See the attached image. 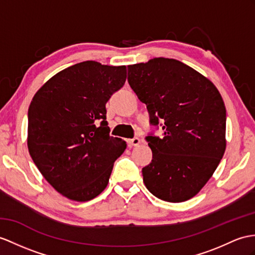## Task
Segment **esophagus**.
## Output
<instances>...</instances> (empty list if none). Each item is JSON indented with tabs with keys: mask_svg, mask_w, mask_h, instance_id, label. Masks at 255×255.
I'll list each match as a JSON object with an SVG mask.
<instances>
[{
	"mask_svg": "<svg viewBox=\"0 0 255 255\" xmlns=\"http://www.w3.org/2000/svg\"><path fill=\"white\" fill-rule=\"evenodd\" d=\"M140 144V139L138 137H134L131 139H128V147H136Z\"/></svg>",
	"mask_w": 255,
	"mask_h": 255,
	"instance_id": "34e87169",
	"label": "esophagus"
}]
</instances>
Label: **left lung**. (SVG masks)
<instances>
[{"label": "left lung", "mask_w": 255, "mask_h": 255, "mask_svg": "<svg viewBox=\"0 0 255 255\" xmlns=\"http://www.w3.org/2000/svg\"><path fill=\"white\" fill-rule=\"evenodd\" d=\"M128 81L146 105L152 151L142 179L153 196L182 202L197 195L212 176L225 151L226 109L220 92L195 69L171 58L128 66Z\"/></svg>", "instance_id": "8db88e82"}]
</instances>
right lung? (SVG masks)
<instances>
[{"label": "right lung", "instance_id": "right-lung-1", "mask_svg": "<svg viewBox=\"0 0 255 255\" xmlns=\"http://www.w3.org/2000/svg\"><path fill=\"white\" fill-rule=\"evenodd\" d=\"M126 66L83 61L58 72L28 110V148L61 195L89 201L106 188L127 142L109 135L106 104L126 83Z\"/></svg>", "mask_w": 255, "mask_h": 255}]
</instances>
